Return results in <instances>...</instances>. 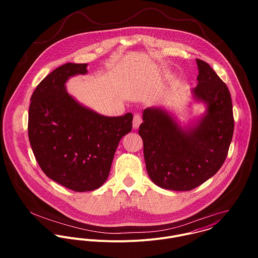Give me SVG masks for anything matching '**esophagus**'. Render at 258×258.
<instances>
[{
	"mask_svg": "<svg viewBox=\"0 0 258 258\" xmlns=\"http://www.w3.org/2000/svg\"><path fill=\"white\" fill-rule=\"evenodd\" d=\"M143 122V119H142V116L140 114H135L134 115V118H133V128L134 129H137L140 124Z\"/></svg>",
	"mask_w": 258,
	"mask_h": 258,
	"instance_id": "esophagus-1",
	"label": "esophagus"
}]
</instances>
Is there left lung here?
Segmentation results:
<instances>
[{"label": "left lung", "mask_w": 258, "mask_h": 258, "mask_svg": "<svg viewBox=\"0 0 258 258\" xmlns=\"http://www.w3.org/2000/svg\"><path fill=\"white\" fill-rule=\"evenodd\" d=\"M197 99L207 103V114L196 128L185 132L160 108H146L139 135L154 184L172 190H190L221 169L232 139L234 119L226 84L204 60L196 59Z\"/></svg>", "instance_id": "1"}]
</instances>
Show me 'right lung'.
<instances>
[{
    "mask_svg": "<svg viewBox=\"0 0 258 258\" xmlns=\"http://www.w3.org/2000/svg\"><path fill=\"white\" fill-rule=\"evenodd\" d=\"M86 63H66L37 85L29 108L28 133L40 169L73 189L98 188L107 180L123 136L132 130V113L106 117L89 110L67 92L64 83L87 73Z\"/></svg>",
    "mask_w": 258,
    "mask_h": 258,
    "instance_id": "add662e5",
    "label": "right lung"
}]
</instances>
